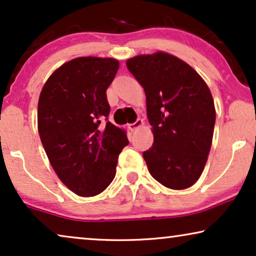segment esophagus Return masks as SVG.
<instances>
[{
    "label": "esophagus",
    "instance_id": "esophagus-1",
    "mask_svg": "<svg viewBox=\"0 0 256 256\" xmlns=\"http://www.w3.org/2000/svg\"><path fill=\"white\" fill-rule=\"evenodd\" d=\"M143 126V120H141V118H138V120H136L134 124H128V128L130 129V130H138V129H140Z\"/></svg>",
    "mask_w": 256,
    "mask_h": 256
}]
</instances>
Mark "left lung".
I'll list each match as a JSON object with an SVG mask.
<instances>
[{
	"label": "left lung",
	"mask_w": 256,
	"mask_h": 256,
	"mask_svg": "<svg viewBox=\"0 0 256 256\" xmlns=\"http://www.w3.org/2000/svg\"><path fill=\"white\" fill-rule=\"evenodd\" d=\"M126 64L146 92L154 143L143 158L150 174L172 190L192 186L212 144L211 90L194 68L166 52L135 56Z\"/></svg>",
	"instance_id": "1"
}]
</instances>
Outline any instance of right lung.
Masks as SVG:
<instances>
[{"mask_svg": "<svg viewBox=\"0 0 256 256\" xmlns=\"http://www.w3.org/2000/svg\"><path fill=\"white\" fill-rule=\"evenodd\" d=\"M118 70L114 58H74L48 76L40 94L42 144L59 180L82 197L106 190L129 143L124 129L104 124L110 110L106 90Z\"/></svg>", "mask_w": 256, "mask_h": 256, "instance_id": "right-lung-1", "label": "right lung"}]
</instances>
